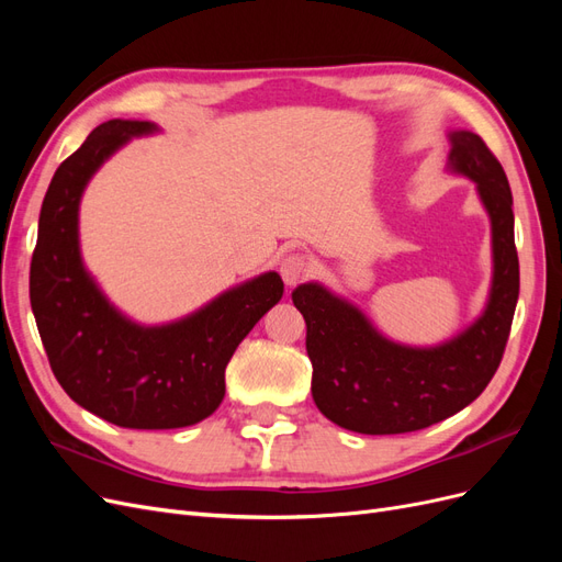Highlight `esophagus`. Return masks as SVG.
<instances>
[{"mask_svg": "<svg viewBox=\"0 0 562 562\" xmlns=\"http://www.w3.org/2000/svg\"><path fill=\"white\" fill-rule=\"evenodd\" d=\"M279 271H281V279L285 281V285H295V283H300L304 277H310L312 262H310L307 255L291 252V255H285V258L281 260Z\"/></svg>", "mask_w": 562, "mask_h": 562, "instance_id": "34e87169", "label": "esophagus"}]
</instances>
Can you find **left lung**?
<instances>
[{
  "label": "left lung",
  "instance_id": "obj_1",
  "mask_svg": "<svg viewBox=\"0 0 562 562\" xmlns=\"http://www.w3.org/2000/svg\"><path fill=\"white\" fill-rule=\"evenodd\" d=\"M450 143V171L475 182L492 225L490 297L467 330L438 347H407L321 283L293 291L307 323L314 403L342 429L370 436L427 429L479 398L502 363L520 288L512 187L481 135L452 131Z\"/></svg>",
  "mask_w": 562,
  "mask_h": 562
}]
</instances>
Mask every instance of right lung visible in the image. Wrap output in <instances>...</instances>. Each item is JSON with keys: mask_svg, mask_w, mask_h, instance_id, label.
Returning a JSON list of instances; mask_svg holds the SVG:
<instances>
[{"mask_svg": "<svg viewBox=\"0 0 562 562\" xmlns=\"http://www.w3.org/2000/svg\"><path fill=\"white\" fill-rule=\"evenodd\" d=\"M151 122L110 119L50 180L30 265V302L56 380L81 407L124 429H180L225 398V368L283 295L277 271L229 288L166 326H140L100 293L81 262L79 201L93 173Z\"/></svg>", "mask_w": 562, "mask_h": 562, "instance_id": "1", "label": "right lung"}]
</instances>
